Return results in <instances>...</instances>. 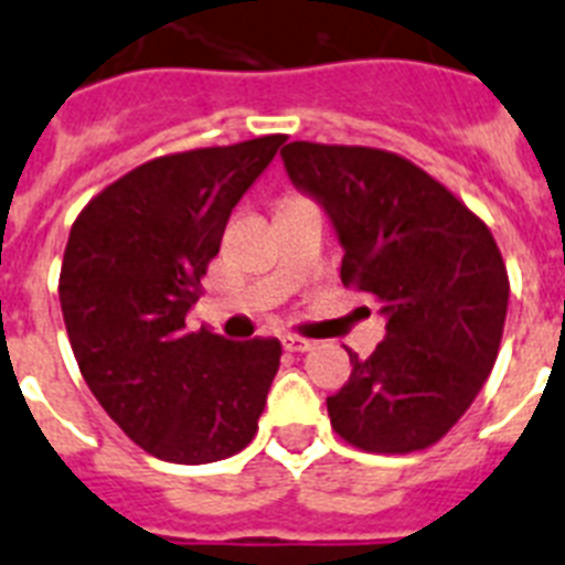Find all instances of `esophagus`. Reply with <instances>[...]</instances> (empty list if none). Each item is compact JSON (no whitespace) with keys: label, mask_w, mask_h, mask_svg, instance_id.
<instances>
[{"label":"esophagus","mask_w":565,"mask_h":565,"mask_svg":"<svg viewBox=\"0 0 565 565\" xmlns=\"http://www.w3.org/2000/svg\"><path fill=\"white\" fill-rule=\"evenodd\" d=\"M284 348L287 351H292V354H305V351H313L316 342L313 339H305V337H284Z\"/></svg>","instance_id":"esophagus-1"}]
</instances>
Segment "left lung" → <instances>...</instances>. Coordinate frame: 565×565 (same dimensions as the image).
I'll list each match as a JSON object with an SVG mask.
<instances>
[{
  "label": "left lung",
  "mask_w": 565,
  "mask_h": 565,
  "mask_svg": "<svg viewBox=\"0 0 565 565\" xmlns=\"http://www.w3.org/2000/svg\"><path fill=\"white\" fill-rule=\"evenodd\" d=\"M284 168L328 214L342 284L377 298L386 339L351 356L330 424L365 452H415L449 433L493 371L508 273L490 228L403 156L292 141Z\"/></svg>",
  "instance_id": "left-lung-1"
}]
</instances>
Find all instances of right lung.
I'll use <instances>...</instances> for the list:
<instances>
[{"label": "right lung", "instance_id": "right-lung-1", "mask_svg": "<svg viewBox=\"0 0 565 565\" xmlns=\"http://www.w3.org/2000/svg\"><path fill=\"white\" fill-rule=\"evenodd\" d=\"M284 136L139 164L75 220L60 307L86 386L130 441L173 465H209L258 433L278 339L232 342L185 328L228 214Z\"/></svg>", "mask_w": 565, "mask_h": 565}]
</instances>
